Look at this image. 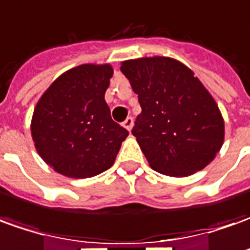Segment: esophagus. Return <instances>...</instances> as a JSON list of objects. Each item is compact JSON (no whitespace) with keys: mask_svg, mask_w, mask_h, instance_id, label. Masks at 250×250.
Masks as SVG:
<instances>
[{"mask_svg":"<svg viewBox=\"0 0 250 250\" xmlns=\"http://www.w3.org/2000/svg\"><path fill=\"white\" fill-rule=\"evenodd\" d=\"M134 125V120L133 117H127L125 122H123V127H125L128 131H131V128H133Z\"/></svg>","mask_w":250,"mask_h":250,"instance_id":"34e87169","label":"esophagus"}]
</instances>
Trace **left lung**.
<instances>
[{"instance_id":"left-lung-1","label":"left lung","mask_w":250,"mask_h":250,"mask_svg":"<svg viewBox=\"0 0 250 250\" xmlns=\"http://www.w3.org/2000/svg\"><path fill=\"white\" fill-rule=\"evenodd\" d=\"M120 70L138 95L131 133L149 166L171 177L206 167L224 142V120L194 72L167 56L125 61Z\"/></svg>"}]
</instances>
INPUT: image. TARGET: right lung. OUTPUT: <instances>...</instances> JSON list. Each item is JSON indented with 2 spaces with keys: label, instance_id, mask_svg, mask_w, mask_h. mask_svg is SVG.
Instances as JSON below:
<instances>
[{
  "label": "right lung",
  "instance_id": "add662e5",
  "mask_svg": "<svg viewBox=\"0 0 250 250\" xmlns=\"http://www.w3.org/2000/svg\"><path fill=\"white\" fill-rule=\"evenodd\" d=\"M112 76L109 63L76 66L39 99L31 137L40 156L56 173L88 178L115 163L128 131L112 120L105 101Z\"/></svg>",
  "mask_w": 250,
  "mask_h": 250
}]
</instances>
